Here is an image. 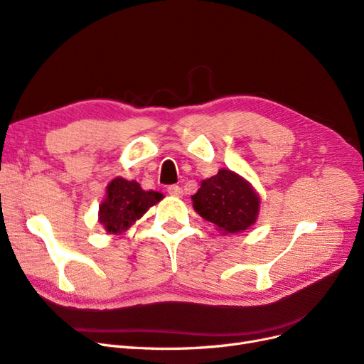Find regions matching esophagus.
Segmentation results:
<instances>
[{
  "mask_svg": "<svg viewBox=\"0 0 364 364\" xmlns=\"http://www.w3.org/2000/svg\"><path fill=\"white\" fill-rule=\"evenodd\" d=\"M168 193L175 196V198H181L183 196V189L177 184H172V186L168 187Z\"/></svg>",
  "mask_w": 364,
  "mask_h": 364,
  "instance_id": "1",
  "label": "esophagus"
}]
</instances>
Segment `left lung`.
Returning <instances> with one entry per match:
<instances>
[{"instance_id": "obj_1", "label": "left lung", "mask_w": 364, "mask_h": 364, "mask_svg": "<svg viewBox=\"0 0 364 364\" xmlns=\"http://www.w3.org/2000/svg\"><path fill=\"white\" fill-rule=\"evenodd\" d=\"M192 201L196 213L212 222L222 234L248 230L260 210V196L252 186L230 169H220L213 177L203 180Z\"/></svg>"}]
</instances>
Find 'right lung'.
Returning a JSON list of instances; mask_svg holds the SVG:
<instances>
[{
	"mask_svg": "<svg viewBox=\"0 0 364 364\" xmlns=\"http://www.w3.org/2000/svg\"><path fill=\"white\" fill-rule=\"evenodd\" d=\"M163 198L154 191H144L134 180L116 177L107 186V195L100 205L98 220L110 234H121L142 218L151 205Z\"/></svg>",
	"mask_w": 364,
	"mask_h": 364,
	"instance_id": "right-lung-1",
	"label": "right lung"
}]
</instances>
